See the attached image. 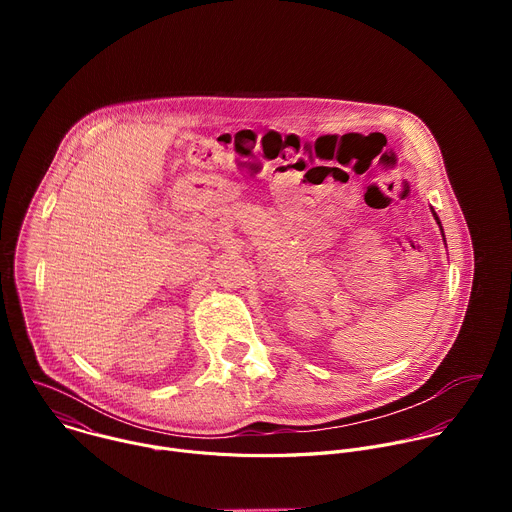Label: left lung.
Segmentation results:
<instances>
[{
    "instance_id": "8db88e82",
    "label": "left lung",
    "mask_w": 512,
    "mask_h": 512,
    "mask_svg": "<svg viewBox=\"0 0 512 512\" xmlns=\"http://www.w3.org/2000/svg\"><path fill=\"white\" fill-rule=\"evenodd\" d=\"M431 212H433V210H431ZM433 216H435V221H437V225H440V231H442V233H444V229H442V223H440V216H437V214H435V212H433Z\"/></svg>"
}]
</instances>
